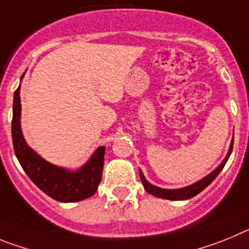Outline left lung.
<instances>
[{
	"label": "left lung",
	"instance_id": "obj_1",
	"mask_svg": "<svg viewBox=\"0 0 249 249\" xmlns=\"http://www.w3.org/2000/svg\"><path fill=\"white\" fill-rule=\"evenodd\" d=\"M232 149H233V140L231 142V146H230V151H228L227 156H226L225 160L222 161V163L217 167L214 171H212L211 174L207 175L206 178H203L202 180H200L198 182L194 183L191 186H187V187H183V189H178V190H165V189H160V187H156V186L151 185V183L147 182L145 180L144 175L142 172L140 171V178H141V183L144 186V189L146 190L149 194L154 195L156 197H160V198H165V200H176V201H180V200H189L191 197L196 196V195L200 194L201 191L207 187L214 178L218 176V174L221 172V170L225 167L226 162H227L228 158H230L231 152H232Z\"/></svg>",
	"mask_w": 249,
	"mask_h": 249
}]
</instances>
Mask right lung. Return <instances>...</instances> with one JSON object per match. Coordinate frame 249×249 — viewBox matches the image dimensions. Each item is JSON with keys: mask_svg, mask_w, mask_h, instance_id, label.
Wrapping results in <instances>:
<instances>
[{"mask_svg": "<svg viewBox=\"0 0 249 249\" xmlns=\"http://www.w3.org/2000/svg\"><path fill=\"white\" fill-rule=\"evenodd\" d=\"M19 116L21 99L18 87L13 95V149L22 169L32 182L44 194L59 202H77L93 196L102 181L105 146L98 147L82 169L74 172L68 171L47 162L26 144L19 125Z\"/></svg>", "mask_w": 249, "mask_h": 249, "instance_id": "1", "label": "right lung"}]
</instances>
